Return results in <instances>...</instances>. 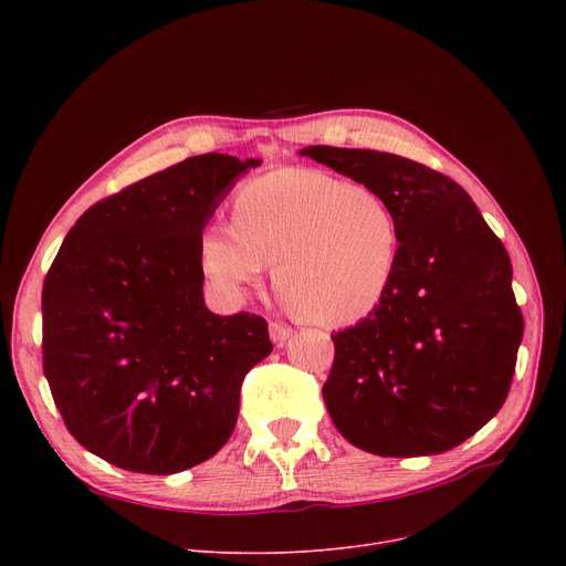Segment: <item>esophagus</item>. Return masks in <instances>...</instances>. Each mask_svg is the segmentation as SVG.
<instances>
[{
	"label": "esophagus",
	"mask_w": 566,
	"mask_h": 566,
	"mask_svg": "<svg viewBox=\"0 0 566 566\" xmlns=\"http://www.w3.org/2000/svg\"><path fill=\"white\" fill-rule=\"evenodd\" d=\"M271 339L277 344V346H282L291 335H293V328H289V325H284V323H271Z\"/></svg>",
	"instance_id": "esophagus-1"
}]
</instances>
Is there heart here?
Masks as SVG:
<instances>
[{"mask_svg":"<svg viewBox=\"0 0 566 566\" xmlns=\"http://www.w3.org/2000/svg\"><path fill=\"white\" fill-rule=\"evenodd\" d=\"M401 231L376 190L310 167L252 178L233 197V224L201 231L203 273L231 298L256 286L268 261L293 314L325 328L371 316L399 273Z\"/></svg>","mask_w":566,"mask_h":566,"instance_id":"heart-1","label":"heart"}]
</instances>
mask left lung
<instances>
[{
	"label": "left lung",
	"mask_w": 566,
	"mask_h": 566,
	"mask_svg": "<svg viewBox=\"0 0 566 566\" xmlns=\"http://www.w3.org/2000/svg\"><path fill=\"white\" fill-rule=\"evenodd\" d=\"M392 206L399 273L382 305L333 335L323 401L339 433L369 454L448 452L502 408L523 314L512 261L470 195L440 171L369 148L301 151Z\"/></svg>",
	"instance_id": "1"
}]
</instances>
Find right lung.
Segmentation results:
<instances>
[{"mask_svg":"<svg viewBox=\"0 0 566 566\" xmlns=\"http://www.w3.org/2000/svg\"><path fill=\"white\" fill-rule=\"evenodd\" d=\"M261 160L192 156L75 222L43 282V371L71 436L103 461L174 474L220 452L245 374L273 350L256 314L203 303L199 238Z\"/></svg>","mask_w":566,"mask_h":566,"instance_id":"1","label":"right lung"}]
</instances>
